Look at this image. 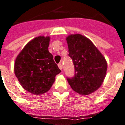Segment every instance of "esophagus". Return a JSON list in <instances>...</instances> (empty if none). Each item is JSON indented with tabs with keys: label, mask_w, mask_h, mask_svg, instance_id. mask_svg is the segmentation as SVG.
Returning a JSON list of instances; mask_svg holds the SVG:
<instances>
[{
	"label": "esophagus",
	"mask_w": 125,
	"mask_h": 125,
	"mask_svg": "<svg viewBox=\"0 0 125 125\" xmlns=\"http://www.w3.org/2000/svg\"><path fill=\"white\" fill-rule=\"evenodd\" d=\"M58 66H59V68L61 69V70H62V64L61 63H59V64H58Z\"/></svg>",
	"instance_id": "34e87169"
}]
</instances>
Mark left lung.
Segmentation results:
<instances>
[{
	"label": "left lung",
	"mask_w": 125,
	"mask_h": 125,
	"mask_svg": "<svg viewBox=\"0 0 125 125\" xmlns=\"http://www.w3.org/2000/svg\"><path fill=\"white\" fill-rule=\"evenodd\" d=\"M74 65L75 75L67 78L73 90L89 95L100 88L106 76L107 63L91 40L81 34H71L66 39Z\"/></svg>",
	"instance_id": "8db88e82"
}]
</instances>
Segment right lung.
<instances>
[{"mask_svg": "<svg viewBox=\"0 0 125 125\" xmlns=\"http://www.w3.org/2000/svg\"><path fill=\"white\" fill-rule=\"evenodd\" d=\"M50 37L39 36L29 41L17 56L14 73L22 88L35 95L48 92L61 73L48 50Z\"/></svg>", "mask_w": 125, "mask_h": 125, "instance_id": "right-lung-1", "label": "right lung"}]
</instances>
